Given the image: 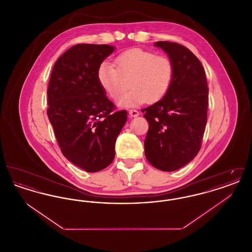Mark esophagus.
Listing matches in <instances>:
<instances>
[{
    "instance_id": "obj_1",
    "label": "esophagus",
    "mask_w": 252,
    "mask_h": 252,
    "mask_svg": "<svg viewBox=\"0 0 252 252\" xmlns=\"http://www.w3.org/2000/svg\"><path fill=\"white\" fill-rule=\"evenodd\" d=\"M128 113H129L130 117H137L140 115V112L137 109H130Z\"/></svg>"
}]
</instances>
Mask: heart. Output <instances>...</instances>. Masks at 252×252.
<instances>
[{
    "instance_id": "b5f03b06",
    "label": "heart",
    "mask_w": 252,
    "mask_h": 252,
    "mask_svg": "<svg viewBox=\"0 0 252 252\" xmlns=\"http://www.w3.org/2000/svg\"><path fill=\"white\" fill-rule=\"evenodd\" d=\"M114 67L103 62L98 68V81L108 97L119 99L122 107H135L144 102L156 103L167 94L174 76L172 61L165 56L143 49L126 50L114 59Z\"/></svg>"
}]
</instances>
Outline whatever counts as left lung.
Wrapping results in <instances>:
<instances>
[{"label": "left lung", "mask_w": 252, "mask_h": 252, "mask_svg": "<svg viewBox=\"0 0 252 252\" xmlns=\"http://www.w3.org/2000/svg\"><path fill=\"white\" fill-rule=\"evenodd\" d=\"M174 66V76L165 96L143 108L149 128L144 153L154 167L172 172L183 167L201 148L207 124L209 88L203 66L185 46L157 41Z\"/></svg>", "instance_id": "1"}]
</instances>
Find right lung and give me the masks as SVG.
<instances>
[{
    "mask_svg": "<svg viewBox=\"0 0 252 252\" xmlns=\"http://www.w3.org/2000/svg\"><path fill=\"white\" fill-rule=\"evenodd\" d=\"M114 49L76 44L57 60L49 81L47 114L61 152L90 173L112 162L127 118L126 110L115 111L97 77L99 66Z\"/></svg>",
    "mask_w": 252,
    "mask_h": 252,
    "instance_id": "obj_1",
    "label": "right lung"
}]
</instances>
